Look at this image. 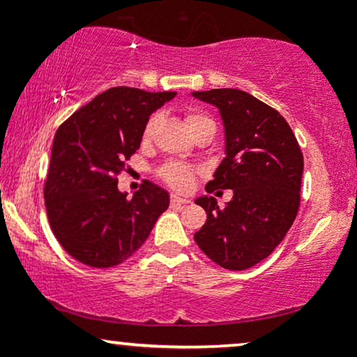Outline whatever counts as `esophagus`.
Here are the masks:
<instances>
[{"label": "esophagus", "instance_id": "esophagus-1", "mask_svg": "<svg viewBox=\"0 0 357 357\" xmlns=\"http://www.w3.org/2000/svg\"><path fill=\"white\" fill-rule=\"evenodd\" d=\"M188 203H191L190 199L179 198V196L171 195V204H174V206H183V204H188Z\"/></svg>", "mask_w": 357, "mask_h": 357}]
</instances>
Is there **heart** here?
Segmentation results:
<instances>
[{"mask_svg":"<svg viewBox=\"0 0 357 357\" xmlns=\"http://www.w3.org/2000/svg\"><path fill=\"white\" fill-rule=\"evenodd\" d=\"M186 122L195 136L204 129H215V122H213V119L208 116V114H204L202 110H196V109L188 110ZM159 124H161V114H153V116L149 117V121L146 122V127H144L146 141H151V139L155 136ZM158 174L162 181L169 184V186L174 188V190L186 191L192 186V181H195L196 174H198V169L190 165H184V162L169 161L166 162L165 166L159 167Z\"/></svg>","mask_w":357,"mask_h":357,"instance_id":"1","label":"heart"}]
</instances>
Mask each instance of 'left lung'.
Masks as SVG:
<instances>
[{
  "label": "left lung",
  "instance_id": "8db88e82",
  "mask_svg": "<svg viewBox=\"0 0 357 357\" xmlns=\"http://www.w3.org/2000/svg\"><path fill=\"white\" fill-rule=\"evenodd\" d=\"M192 97L218 107L225 126L227 155L206 191L233 190L225 208L213 196L196 199L206 223L195 241L220 267L250 268L275 250L296 220L304 155L285 119L243 90L213 89Z\"/></svg>",
  "mask_w": 357,
  "mask_h": 357
}]
</instances>
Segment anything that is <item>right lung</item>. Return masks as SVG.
<instances>
[{
    "instance_id": "right-lung-1",
    "label": "right lung",
    "mask_w": 357,
    "mask_h": 357,
    "mask_svg": "<svg viewBox=\"0 0 357 357\" xmlns=\"http://www.w3.org/2000/svg\"><path fill=\"white\" fill-rule=\"evenodd\" d=\"M174 96L112 87L59 127L43 196L53 235L75 260L93 268L122 264L167 210L166 190L146 181L127 198L117 176L141 146L151 114Z\"/></svg>"
}]
</instances>
